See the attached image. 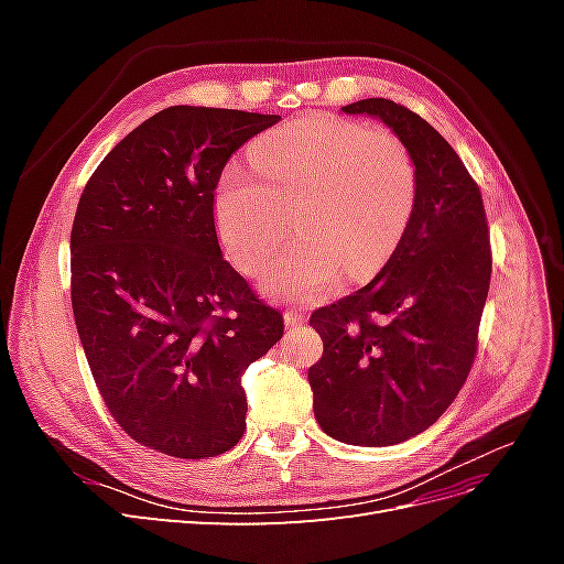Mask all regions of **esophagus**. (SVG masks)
Returning <instances> with one entry per match:
<instances>
[{
    "instance_id": "1",
    "label": "esophagus",
    "mask_w": 564,
    "mask_h": 564,
    "mask_svg": "<svg viewBox=\"0 0 564 564\" xmlns=\"http://www.w3.org/2000/svg\"><path fill=\"white\" fill-rule=\"evenodd\" d=\"M284 324H286L289 332L296 329V327H303V324H305V315L299 313V311H286V313H284Z\"/></svg>"
}]
</instances>
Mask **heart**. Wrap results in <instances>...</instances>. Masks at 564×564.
Instances as JSON below:
<instances>
[{
	"mask_svg": "<svg viewBox=\"0 0 564 564\" xmlns=\"http://www.w3.org/2000/svg\"><path fill=\"white\" fill-rule=\"evenodd\" d=\"M253 174L230 169L214 197L218 240L230 261L256 272L289 237L299 240L265 268L261 284L284 301H319L344 268L377 272L400 242L414 207L416 169L388 129L305 117L253 145Z\"/></svg>",
	"mask_w": 564,
	"mask_h": 564,
	"instance_id": "1",
	"label": "heart"
}]
</instances>
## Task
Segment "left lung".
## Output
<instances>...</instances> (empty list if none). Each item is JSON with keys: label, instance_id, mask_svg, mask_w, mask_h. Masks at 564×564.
Segmentation results:
<instances>
[{"label": "left lung", "instance_id": "obj_1", "mask_svg": "<svg viewBox=\"0 0 564 564\" xmlns=\"http://www.w3.org/2000/svg\"><path fill=\"white\" fill-rule=\"evenodd\" d=\"M344 112L379 117L400 135L416 195L379 275L311 315L324 352L308 381L324 433L388 447L431 429L464 388L480 344L491 242L480 187L421 115L388 98Z\"/></svg>", "mask_w": 564, "mask_h": 564}]
</instances>
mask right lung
I'll return each mask as SVG.
<instances>
[{
    "mask_svg": "<svg viewBox=\"0 0 564 564\" xmlns=\"http://www.w3.org/2000/svg\"><path fill=\"white\" fill-rule=\"evenodd\" d=\"M278 122L172 106L84 185L70 232L77 334L108 412L148 449L209 458L245 435L242 373L284 319L220 253L214 191L235 152Z\"/></svg>",
    "mask_w": 564,
    "mask_h": 564,
    "instance_id": "right-lung-1",
    "label": "right lung"
}]
</instances>
